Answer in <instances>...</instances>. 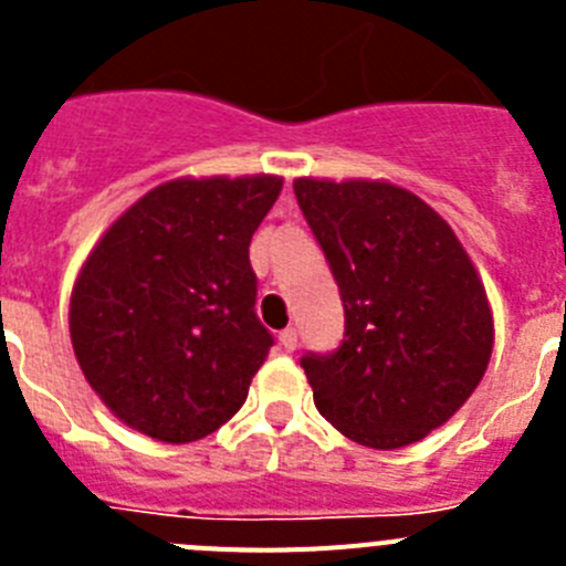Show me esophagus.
Here are the masks:
<instances>
[{
	"mask_svg": "<svg viewBox=\"0 0 566 566\" xmlns=\"http://www.w3.org/2000/svg\"><path fill=\"white\" fill-rule=\"evenodd\" d=\"M280 345H283V352L292 354L297 348V328H283L280 332Z\"/></svg>",
	"mask_w": 566,
	"mask_h": 566,
	"instance_id": "esophagus-1",
	"label": "esophagus"
}]
</instances>
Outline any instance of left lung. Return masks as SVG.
Segmentation results:
<instances>
[{"mask_svg":"<svg viewBox=\"0 0 566 566\" xmlns=\"http://www.w3.org/2000/svg\"><path fill=\"white\" fill-rule=\"evenodd\" d=\"M294 195L345 308L343 343L300 357L317 411L365 448L419 442L488 371L493 317L476 269L408 189L297 178Z\"/></svg>","mask_w":566,"mask_h":566,"instance_id":"1","label":"left lung"}]
</instances>
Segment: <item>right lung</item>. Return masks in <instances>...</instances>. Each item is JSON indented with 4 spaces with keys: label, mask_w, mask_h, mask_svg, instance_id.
Instances as JSON below:
<instances>
[{
    "label": "right lung",
    "mask_w": 566,
    "mask_h": 566,
    "mask_svg": "<svg viewBox=\"0 0 566 566\" xmlns=\"http://www.w3.org/2000/svg\"><path fill=\"white\" fill-rule=\"evenodd\" d=\"M283 178H181L147 192L90 252L70 297L73 352L118 419L195 442L247 402L274 345L258 319L254 229Z\"/></svg>",
    "instance_id": "1"
}]
</instances>
